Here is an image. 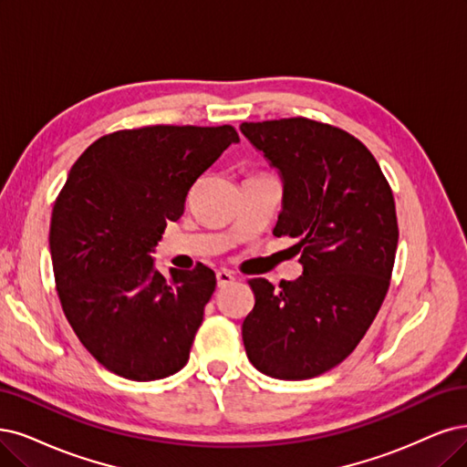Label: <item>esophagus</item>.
<instances>
[{
    "label": "esophagus",
    "mask_w": 467,
    "mask_h": 467,
    "mask_svg": "<svg viewBox=\"0 0 467 467\" xmlns=\"http://www.w3.org/2000/svg\"><path fill=\"white\" fill-rule=\"evenodd\" d=\"M236 281V277H234V273H231V271H227V269H223V271H217V286H227V285H233Z\"/></svg>",
    "instance_id": "esophagus-1"
}]
</instances>
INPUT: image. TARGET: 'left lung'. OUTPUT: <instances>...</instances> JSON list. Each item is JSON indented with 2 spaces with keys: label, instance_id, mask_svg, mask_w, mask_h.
<instances>
[{
  "label": "left lung",
  "instance_id": "left-lung-1",
  "mask_svg": "<svg viewBox=\"0 0 467 467\" xmlns=\"http://www.w3.org/2000/svg\"><path fill=\"white\" fill-rule=\"evenodd\" d=\"M240 130L285 182L275 236L296 238V281L250 279L243 323L252 366L283 381L338 366L364 338L387 296L399 244L389 181L356 136L307 117L243 123Z\"/></svg>",
  "mask_w": 467,
  "mask_h": 467
}]
</instances>
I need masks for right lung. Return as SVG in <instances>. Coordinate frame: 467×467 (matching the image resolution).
Instances as JSON below:
<instances>
[{
  "label": "right lung",
  "mask_w": 467,
  "mask_h": 467,
  "mask_svg": "<svg viewBox=\"0 0 467 467\" xmlns=\"http://www.w3.org/2000/svg\"><path fill=\"white\" fill-rule=\"evenodd\" d=\"M238 132L231 125H150L98 138L54 203L49 250L67 321L99 364L130 381L182 369L217 279L153 269L150 252L184 213L192 184Z\"/></svg>",
  "instance_id": "1"
}]
</instances>
